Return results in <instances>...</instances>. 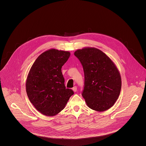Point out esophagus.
Instances as JSON below:
<instances>
[{
  "label": "esophagus",
  "mask_w": 146,
  "mask_h": 146,
  "mask_svg": "<svg viewBox=\"0 0 146 146\" xmlns=\"http://www.w3.org/2000/svg\"><path fill=\"white\" fill-rule=\"evenodd\" d=\"M72 90H73V91L74 92H76L77 91V87L76 86H74L73 88H72Z\"/></svg>",
  "instance_id": "esophagus-1"
}]
</instances>
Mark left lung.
<instances>
[{"label":"left lung","mask_w":146,"mask_h":146,"mask_svg":"<svg viewBox=\"0 0 146 146\" xmlns=\"http://www.w3.org/2000/svg\"><path fill=\"white\" fill-rule=\"evenodd\" d=\"M74 55L83 67L82 94L88 106L99 112L111 108L121 88V76L115 64L103 52L95 48L78 49Z\"/></svg>","instance_id":"8db88e82"}]
</instances>
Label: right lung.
Masks as SVG:
<instances>
[{"label": "right lung", "instance_id": "obj_1", "mask_svg": "<svg viewBox=\"0 0 146 146\" xmlns=\"http://www.w3.org/2000/svg\"><path fill=\"white\" fill-rule=\"evenodd\" d=\"M70 56L69 52L49 49L41 54L30 68L26 93L31 103L42 115L53 116L58 113L74 93L66 88L61 71Z\"/></svg>", "mask_w": 146, "mask_h": 146}]
</instances>
